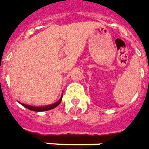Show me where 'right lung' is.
<instances>
[{"label": "right lung", "mask_w": 149, "mask_h": 149, "mask_svg": "<svg viewBox=\"0 0 149 149\" xmlns=\"http://www.w3.org/2000/svg\"><path fill=\"white\" fill-rule=\"evenodd\" d=\"M63 94H62V96H61V98H60L59 100H58L57 102L52 103V104L46 105V106H33V105H29V104H26V103H21V102H19V101H18V103H20V104H22L23 107H26V108H28V109L30 111H49V110H51V109H54V108L56 107L58 105H59V103H61L62 99H63Z\"/></svg>", "instance_id": "add662e5"}]
</instances>
